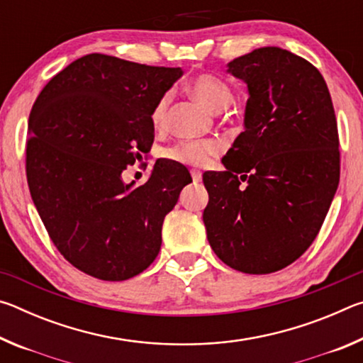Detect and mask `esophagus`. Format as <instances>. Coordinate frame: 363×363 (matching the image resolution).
Instances as JSON below:
<instances>
[{"instance_id":"1","label":"esophagus","mask_w":363,"mask_h":363,"mask_svg":"<svg viewBox=\"0 0 363 363\" xmlns=\"http://www.w3.org/2000/svg\"><path fill=\"white\" fill-rule=\"evenodd\" d=\"M190 174H192V179H194V182L195 184H199V182H201V173H200V171H192V173H190Z\"/></svg>"}]
</instances>
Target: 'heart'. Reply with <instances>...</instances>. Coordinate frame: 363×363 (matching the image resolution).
Segmentation results:
<instances>
[{"instance_id": "b5f03b06", "label": "heart", "mask_w": 363, "mask_h": 363, "mask_svg": "<svg viewBox=\"0 0 363 363\" xmlns=\"http://www.w3.org/2000/svg\"><path fill=\"white\" fill-rule=\"evenodd\" d=\"M190 91L203 106L213 112H220L229 107L233 99L230 84L213 73H203L190 82ZM169 107V94L160 97L152 110V123L155 128L164 125ZM220 144L214 139H189L181 140L167 150V157L190 167H205L220 152Z\"/></svg>"}]
</instances>
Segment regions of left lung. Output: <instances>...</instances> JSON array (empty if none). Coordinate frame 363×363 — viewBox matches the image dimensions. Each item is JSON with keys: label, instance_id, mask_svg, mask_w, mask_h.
I'll list each match as a JSON object with an SVG mask.
<instances>
[{"label": "left lung", "instance_id": "8db88e82", "mask_svg": "<svg viewBox=\"0 0 363 363\" xmlns=\"http://www.w3.org/2000/svg\"><path fill=\"white\" fill-rule=\"evenodd\" d=\"M248 84L245 131L206 171L211 248L245 274L290 266L315 240L340 184L333 102L314 65L275 46L229 62Z\"/></svg>", "mask_w": 363, "mask_h": 363}]
</instances>
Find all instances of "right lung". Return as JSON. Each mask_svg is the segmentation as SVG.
I'll return each mask as SVG.
<instances>
[{"label":"right lung","instance_id":"1","mask_svg":"<svg viewBox=\"0 0 363 363\" xmlns=\"http://www.w3.org/2000/svg\"><path fill=\"white\" fill-rule=\"evenodd\" d=\"M182 75L88 54L49 79L28 118L26 171L30 195L52 243L91 277H134L162 247L164 216L177 203L189 169L160 160L149 181L121 173L153 144L152 110Z\"/></svg>","mask_w":363,"mask_h":363}]
</instances>
